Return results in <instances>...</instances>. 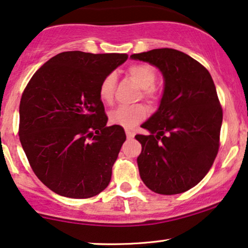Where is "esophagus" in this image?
<instances>
[{"label": "esophagus", "mask_w": 248, "mask_h": 248, "mask_svg": "<svg viewBox=\"0 0 248 248\" xmlns=\"http://www.w3.org/2000/svg\"><path fill=\"white\" fill-rule=\"evenodd\" d=\"M126 135H127V139H133V137L135 136V133L134 131H131L129 129H126Z\"/></svg>", "instance_id": "esophagus-1"}]
</instances>
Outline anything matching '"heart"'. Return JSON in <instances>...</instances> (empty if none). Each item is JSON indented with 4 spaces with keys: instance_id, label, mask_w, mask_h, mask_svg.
Wrapping results in <instances>:
<instances>
[{
    "instance_id": "1",
    "label": "heart",
    "mask_w": 248,
    "mask_h": 248,
    "mask_svg": "<svg viewBox=\"0 0 248 248\" xmlns=\"http://www.w3.org/2000/svg\"><path fill=\"white\" fill-rule=\"evenodd\" d=\"M128 75L135 82L143 89V95L147 99H155V87L156 74L155 71L146 64H135L128 68ZM115 84H117V75L108 73L99 84L98 95L104 103H112L114 97ZM146 117V108L143 105L126 106L121 105L112 109L108 113L109 122L124 128H133Z\"/></svg>"
}]
</instances>
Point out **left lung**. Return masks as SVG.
<instances>
[{"label":"left lung","mask_w":248,"mask_h":248,"mask_svg":"<svg viewBox=\"0 0 248 248\" xmlns=\"http://www.w3.org/2000/svg\"><path fill=\"white\" fill-rule=\"evenodd\" d=\"M149 62L164 77L156 111L142 124L149 135L137 158L140 175L153 192L177 194L196 186L211 169L220 146L222 108L209 72L175 49H153L130 56Z\"/></svg>","instance_id":"8db88e82"}]
</instances>
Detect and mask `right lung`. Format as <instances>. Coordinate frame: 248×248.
Here are the masks:
<instances>
[{"label":"right lung","instance_id":"add662e5","mask_svg":"<svg viewBox=\"0 0 248 248\" xmlns=\"http://www.w3.org/2000/svg\"><path fill=\"white\" fill-rule=\"evenodd\" d=\"M126 54L66 51L50 58L25 88L19 140L39 180L68 198H90L111 181L126 140L124 128L106 126L98 89Z\"/></svg>","mask_w":248,"mask_h":248}]
</instances>
